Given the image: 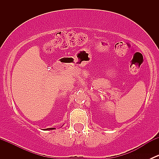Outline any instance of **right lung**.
<instances>
[{"label":"right lung","mask_w":159,"mask_h":159,"mask_svg":"<svg viewBox=\"0 0 159 159\" xmlns=\"http://www.w3.org/2000/svg\"><path fill=\"white\" fill-rule=\"evenodd\" d=\"M55 129V128H49V129H43V130H53Z\"/></svg>","instance_id":"add662e5"}]
</instances>
